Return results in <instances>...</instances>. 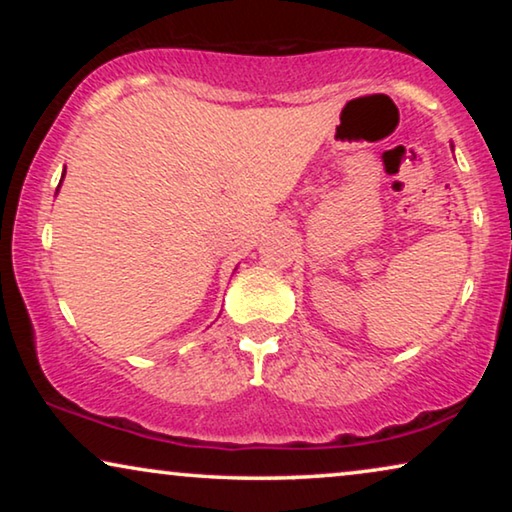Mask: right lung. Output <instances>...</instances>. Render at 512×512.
I'll use <instances>...</instances> for the list:
<instances>
[{
	"instance_id": "obj_1",
	"label": "right lung",
	"mask_w": 512,
	"mask_h": 512,
	"mask_svg": "<svg viewBox=\"0 0 512 512\" xmlns=\"http://www.w3.org/2000/svg\"><path fill=\"white\" fill-rule=\"evenodd\" d=\"M62 179H65V172H62ZM62 179H60V184H62ZM60 184H58V188H60Z\"/></svg>"
}]
</instances>
